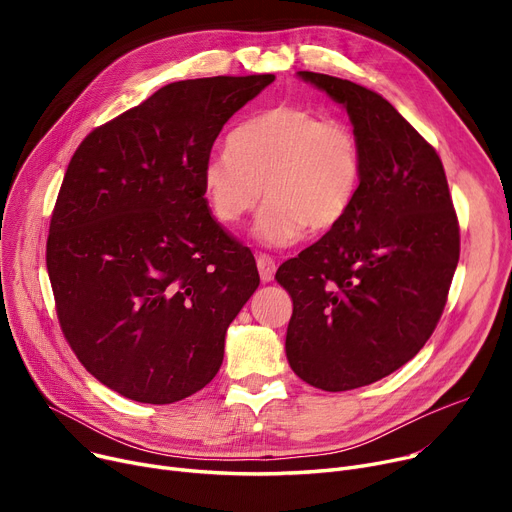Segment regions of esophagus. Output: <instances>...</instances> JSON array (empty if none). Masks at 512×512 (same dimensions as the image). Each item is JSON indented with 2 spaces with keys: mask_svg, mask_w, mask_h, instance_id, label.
Returning a JSON list of instances; mask_svg holds the SVG:
<instances>
[{
  "mask_svg": "<svg viewBox=\"0 0 512 512\" xmlns=\"http://www.w3.org/2000/svg\"><path fill=\"white\" fill-rule=\"evenodd\" d=\"M257 270H259V278L261 282H272L274 274H276V261L270 255H257Z\"/></svg>",
  "mask_w": 512,
  "mask_h": 512,
  "instance_id": "obj_1",
  "label": "esophagus"
}]
</instances>
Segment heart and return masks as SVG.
Listing matches in <instances>:
<instances>
[{
    "instance_id": "b5f03b06",
    "label": "heart",
    "mask_w": 512,
    "mask_h": 512,
    "mask_svg": "<svg viewBox=\"0 0 512 512\" xmlns=\"http://www.w3.org/2000/svg\"><path fill=\"white\" fill-rule=\"evenodd\" d=\"M361 180L357 132L297 103H278L238 124L228 149L209 153L201 166L203 197L224 226H236L265 193L253 224L265 247H288L307 226H338L357 201Z\"/></svg>"
}]
</instances>
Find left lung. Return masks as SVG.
Segmentation results:
<instances>
[{
	"label": "left lung",
	"mask_w": 512,
	"mask_h": 512,
	"mask_svg": "<svg viewBox=\"0 0 512 512\" xmlns=\"http://www.w3.org/2000/svg\"><path fill=\"white\" fill-rule=\"evenodd\" d=\"M299 78L344 107L363 149L351 211L276 272L292 299V371L344 392L386 378L432 336L459 263V222L436 149L392 103L351 80Z\"/></svg>",
	"instance_id": "obj_1"
}]
</instances>
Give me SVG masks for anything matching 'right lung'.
<instances>
[{
	"label": "right lung",
	"instance_id": "1",
	"mask_svg": "<svg viewBox=\"0 0 512 512\" xmlns=\"http://www.w3.org/2000/svg\"><path fill=\"white\" fill-rule=\"evenodd\" d=\"M274 78L178 80L70 159L47 238L58 319L85 369L130 400L170 405L205 388L259 286L251 251L211 218L201 166Z\"/></svg>",
	"mask_w": 512,
	"mask_h": 512
}]
</instances>
